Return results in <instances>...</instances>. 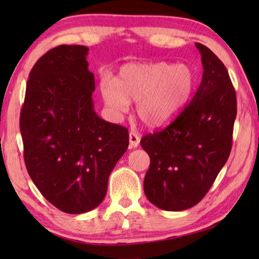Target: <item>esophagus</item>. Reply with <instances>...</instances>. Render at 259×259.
Returning <instances> with one entry per match:
<instances>
[{
  "instance_id": "esophagus-1",
  "label": "esophagus",
  "mask_w": 259,
  "mask_h": 259,
  "mask_svg": "<svg viewBox=\"0 0 259 259\" xmlns=\"http://www.w3.org/2000/svg\"><path fill=\"white\" fill-rule=\"evenodd\" d=\"M129 142H130V148L138 147L140 144V136L137 133H135V131H131L129 134Z\"/></svg>"
}]
</instances>
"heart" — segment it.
<instances>
[{
  "instance_id": "heart-1",
  "label": "heart",
  "mask_w": 259,
  "mask_h": 259,
  "mask_svg": "<svg viewBox=\"0 0 259 259\" xmlns=\"http://www.w3.org/2000/svg\"><path fill=\"white\" fill-rule=\"evenodd\" d=\"M194 84L191 70L184 64H128L114 81L104 80L101 93L107 106L125 112L137 101L136 112L148 126H159L176 115L188 100Z\"/></svg>"
}]
</instances>
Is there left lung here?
I'll list each match as a JSON object with an SVG mask.
<instances>
[{"instance_id": "obj_1", "label": "left lung", "mask_w": 259, "mask_h": 259, "mask_svg": "<svg viewBox=\"0 0 259 259\" xmlns=\"http://www.w3.org/2000/svg\"><path fill=\"white\" fill-rule=\"evenodd\" d=\"M203 73L194 98L166 128L148 134L141 147L150 157L145 194L163 210L197 205L210 189L229 157L237 100L224 63L196 43Z\"/></svg>"}]
</instances>
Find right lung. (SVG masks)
<instances>
[{"mask_svg": "<svg viewBox=\"0 0 259 259\" xmlns=\"http://www.w3.org/2000/svg\"><path fill=\"white\" fill-rule=\"evenodd\" d=\"M88 51L63 45L38 59L21 109L27 172L43 197L67 213L100 205L109 176L129 146L128 129L93 109L96 83Z\"/></svg>", "mask_w": 259, "mask_h": 259, "instance_id": "add662e5", "label": "right lung"}]
</instances>
